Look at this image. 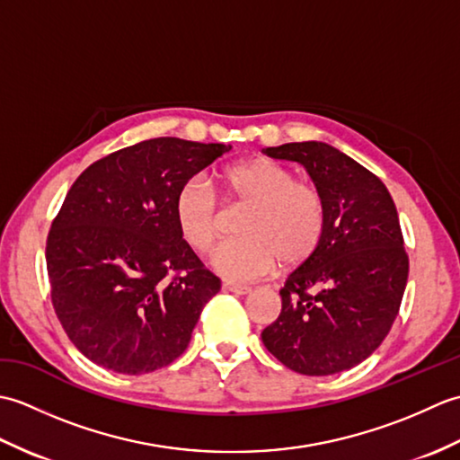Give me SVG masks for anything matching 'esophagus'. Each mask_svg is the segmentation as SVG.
<instances>
[{
	"instance_id": "esophagus-1",
	"label": "esophagus",
	"mask_w": 460,
	"mask_h": 460,
	"mask_svg": "<svg viewBox=\"0 0 460 460\" xmlns=\"http://www.w3.org/2000/svg\"><path fill=\"white\" fill-rule=\"evenodd\" d=\"M223 290L225 292H233V295H247V292H251L249 287L235 285V282H223Z\"/></svg>"
}]
</instances>
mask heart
I'll use <instances>...</instances> for the list:
<instances>
[{
    "instance_id": "b5f03b06",
    "label": "heart",
    "mask_w": 460,
    "mask_h": 460,
    "mask_svg": "<svg viewBox=\"0 0 460 460\" xmlns=\"http://www.w3.org/2000/svg\"><path fill=\"white\" fill-rule=\"evenodd\" d=\"M219 180L231 199L249 205L237 223L241 237L213 252L211 265L223 279L249 282L269 275L279 259L290 267L314 255L328 223L324 195L316 185L298 181L295 172L270 158L233 164ZM173 219L195 252L213 247L219 229L217 201L199 175L175 191Z\"/></svg>"
}]
</instances>
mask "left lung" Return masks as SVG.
Listing matches in <instances>:
<instances>
[{
    "instance_id": "1",
    "label": "left lung",
    "mask_w": 460,
    "mask_h": 460,
    "mask_svg": "<svg viewBox=\"0 0 460 460\" xmlns=\"http://www.w3.org/2000/svg\"><path fill=\"white\" fill-rule=\"evenodd\" d=\"M298 162L324 195L328 223L314 255L280 288L262 344L302 376H332L369 358L392 330L409 275L395 203L376 173L324 142L262 150Z\"/></svg>"
}]
</instances>
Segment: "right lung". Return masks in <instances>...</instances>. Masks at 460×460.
<instances>
[{"mask_svg": "<svg viewBox=\"0 0 460 460\" xmlns=\"http://www.w3.org/2000/svg\"><path fill=\"white\" fill-rule=\"evenodd\" d=\"M231 146L152 138L104 155L71 185L47 237L55 314L83 356L140 376L180 358L221 280L173 219L180 185Z\"/></svg>", "mask_w": 460, "mask_h": 460, "instance_id": "obj_1", "label": "right lung"}]
</instances>
